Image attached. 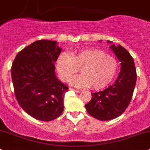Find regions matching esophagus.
<instances>
[{
	"mask_svg": "<svg viewBox=\"0 0 150 150\" xmlns=\"http://www.w3.org/2000/svg\"><path fill=\"white\" fill-rule=\"evenodd\" d=\"M70 90H72V91H74V92H76V93H79L80 92H81V91L80 90H77V89H73V88H70Z\"/></svg>",
	"mask_w": 150,
	"mask_h": 150,
	"instance_id": "1",
	"label": "esophagus"
}]
</instances>
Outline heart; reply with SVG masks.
Returning a JSON list of instances; mask_svg holds the SVG:
<instances>
[{"label": "heart", "mask_w": 150, "mask_h": 150, "mask_svg": "<svg viewBox=\"0 0 150 150\" xmlns=\"http://www.w3.org/2000/svg\"><path fill=\"white\" fill-rule=\"evenodd\" d=\"M59 78L68 81L80 70L81 74L71 79L70 83L77 87L92 86L100 89L110 83L118 71V61L113 56L107 55L103 50L86 48L69 55L63 52L56 61Z\"/></svg>", "instance_id": "heart-1"}]
</instances>
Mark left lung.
<instances>
[{"instance_id": "8db88e82", "label": "left lung", "mask_w": 150, "mask_h": 150, "mask_svg": "<svg viewBox=\"0 0 150 150\" xmlns=\"http://www.w3.org/2000/svg\"><path fill=\"white\" fill-rule=\"evenodd\" d=\"M110 47L121 62L119 75L112 85L103 91L92 93L90 102L85 105L88 113L100 121L114 119L126 110L132 100L137 81L135 65L130 53L120 45H112Z\"/></svg>"}]
</instances>
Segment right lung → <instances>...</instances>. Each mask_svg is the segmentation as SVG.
<instances>
[{
    "label": "right lung",
    "mask_w": 150,
    "mask_h": 150,
    "mask_svg": "<svg viewBox=\"0 0 150 150\" xmlns=\"http://www.w3.org/2000/svg\"><path fill=\"white\" fill-rule=\"evenodd\" d=\"M62 49L56 41L41 40L18 52L11 74L21 108L35 119L50 121L64 111V95L69 87L58 80L55 63Z\"/></svg>",
    "instance_id": "add662e5"
}]
</instances>
